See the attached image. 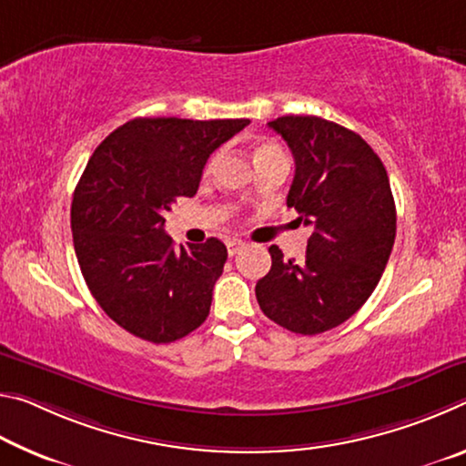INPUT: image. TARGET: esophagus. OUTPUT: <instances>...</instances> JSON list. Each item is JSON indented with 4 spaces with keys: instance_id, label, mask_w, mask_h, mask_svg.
Masks as SVG:
<instances>
[{
    "instance_id": "obj_1",
    "label": "esophagus",
    "mask_w": 466,
    "mask_h": 466,
    "mask_svg": "<svg viewBox=\"0 0 466 466\" xmlns=\"http://www.w3.org/2000/svg\"><path fill=\"white\" fill-rule=\"evenodd\" d=\"M242 247H244V242H242V240H238V238H232V240H228V255L234 257L236 252H238Z\"/></svg>"
}]
</instances>
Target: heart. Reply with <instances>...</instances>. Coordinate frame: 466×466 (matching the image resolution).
I'll return each instance as SVG.
<instances>
[{"label": "heart", "mask_w": 466, "mask_h": 466, "mask_svg": "<svg viewBox=\"0 0 466 466\" xmlns=\"http://www.w3.org/2000/svg\"><path fill=\"white\" fill-rule=\"evenodd\" d=\"M279 152H281V147L278 144H273V141H261V144H258L257 149H255V160H257V157H265V156L279 154ZM218 160H219V154H214L209 157L208 164H205V168H203L205 175H211V172H214Z\"/></svg>", "instance_id": "b5f03b06"}]
</instances>
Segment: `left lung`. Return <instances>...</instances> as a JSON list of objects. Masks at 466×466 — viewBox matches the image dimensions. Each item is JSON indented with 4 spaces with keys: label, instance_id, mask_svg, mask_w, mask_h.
<instances>
[{
    "label": "left lung",
    "instance_id": "obj_1",
    "mask_svg": "<svg viewBox=\"0 0 466 466\" xmlns=\"http://www.w3.org/2000/svg\"><path fill=\"white\" fill-rule=\"evenodd\" d=\"M296 162L288 208L312 228L302 261L269 247L271 269L257 281L267 319L299 335H319L353 317L389 263L397 209L384 164L356 131L320 116L269 121Z\"/></svg>",
    "mask_w": 466,
    "mask_h": 466
}]
</instances>
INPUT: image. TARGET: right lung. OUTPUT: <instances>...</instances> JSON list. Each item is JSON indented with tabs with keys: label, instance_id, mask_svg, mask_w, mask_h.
Instances as JSON below:
<instances>
[{
	"label": "right lung",
	"instance_id": "add662e5",
	"mask_svg": "<svg viewBox=\"0 0 466 466\" xmlns=\"http://www.w3.org/2000/svg\"><path fill=\"white\" fill-rule=\"evenodd\" d=\"M248 123L139 116L86 164L72 201L76 257L100 309L131 335L172 343L208 319L228 250L218 238L175 250L164 214L197 193L211 152Z\"/></svg>",
	"mask_w": 466,
	"mask_h": 466
}]
</instances>
